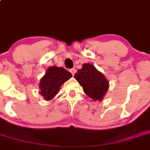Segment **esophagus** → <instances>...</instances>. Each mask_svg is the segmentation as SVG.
Listing matches in <instances>:
<instances>
[{
    "instance_id": "esophagus-1",
    "label": "esophagus",
    "mask_w": 150,
    "mask_h": 150,
    "mask_svg": "<svg viewBox=\"0 0 150 150\" xmlns=\"http://www.w3.org/2000/svg\"><path fill=\"white\" fill-rule=\"evenodd\" d=\"M70 72H71V74H72V75H75V72H76V69H70Z\"/></svg>"
}]
</instances>
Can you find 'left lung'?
<instances>
[{
  "label": "left lung",
  "instance_id": "8db88e82",
  "mask_svg": "<svg viewBox=\"0 0 150 150\" xmlns=\"http://www.w3.org/2000/svg\"><path fill=\"white\" fill-rule=\"evenodd\" d=\"M82 86L84 92L94 101L103 99L109 89V81L92 64L84 63L74 76Z\"/></svg>",
  "mask_w": 150,
  "mask_h": 150
}]
</instances>
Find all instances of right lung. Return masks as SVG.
<instances>
[{"mask_svg": "<svg viewBox=\"0 0 150 150\" xmlns=\"http://www.w3.org/2000/svg\"><path fill=\"white\" fill-rule=\"evenodd\" d=\"M69 71L62 67L51 66L40 81V94L46 100H50L59 92L62 84L71 78Z\"/></svg>", "mask_w": 150, "mask_h": 150, "instance_id": "1", "label": "right lung"}]
</instances>
